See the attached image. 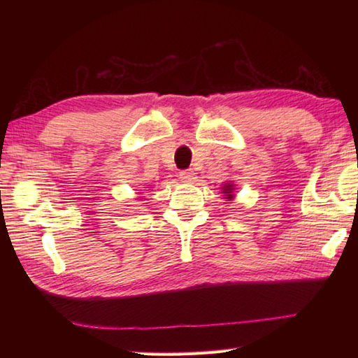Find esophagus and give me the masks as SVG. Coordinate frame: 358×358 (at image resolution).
<instances>
[{"label":"esophagus","mask_w":358,"mask_h":358,"mask_svg":"<svg viewBox=\"0 0 358 358\" xmlns=\"http://www.w3.org/2000/svg\"><path fill=\"white\" fill-rule=\"evenodd\" d=\"M180 180L185 181V183H194V181L196 180V173L192 169L181 171L180 172Z\"/></svg>","instance_id":"34e87169"}]
</instances>
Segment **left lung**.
Returning a JSON list of instances; mask_svg holds the SVG:
<instances>
[{"instance_id":"left-lung-1","label":"left lung","mask_w":358,"mask_h":358,"mask_svg":"<svg viewBox=\"0 0 358 358\" xmlns=\"http://www.w3.org/2000/svg\"><path fill=\"white\" fill-rule=\"evenodd\" d=\"M234 191H235V185L232 181H226V183L222 186V194L224 195L226 201H232L234 200Z\"/></svg>"}]
</instances>
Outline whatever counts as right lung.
Segmentation results:
<instances>
[{
    "instance_id": "right-lung-1",
    "label": "right lung",
    "mask_w": 358,
    "mask_h": 358,
    "mask_svg": "<svg viewBox=\"0 0 358 358\" xmlns=\"http://www.w3.org/2000/svg\"><path fill=\"white\" fill-rule=\"evenodd\" d=\"M141 194H143V192H141Z\"/></svg>"
}]
</instances>
